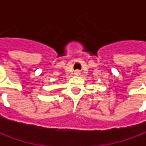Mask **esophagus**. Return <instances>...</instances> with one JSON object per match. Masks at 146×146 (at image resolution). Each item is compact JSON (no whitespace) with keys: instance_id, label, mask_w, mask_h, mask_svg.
<instances>
[{"instance_id":"1","label":"esophagus","mask_w":146,"mask_h":146,"mask_svg":"<svg viewBox=\"0 0 146 146\" xmlns=\"http://www.w3.org/2000/svg\"><path fill=\"white\" fill-rule=\"evenodd\" d=\"M75 75H76V76H80V70H75Z\"/></svg>"}]
</instances>
